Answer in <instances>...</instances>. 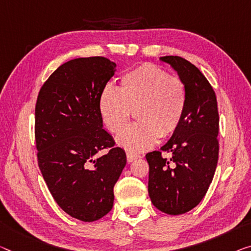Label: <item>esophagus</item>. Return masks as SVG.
Listing matches in <instances>:
<instances>
[{"mask_svg": "<svg viewBox=\"0 0 251 251\" xmlns=\"http://www.w3.org/2000/svg\"><path fill=\"white\" fill-rule=\"evenodd\" d=\"M140 157L141 156L139 155V153H134V152H130V151L126 152V160H128V163H132V161H134Z\"/></svg>", "mask_w": 251, "mask_h": 251, "instance_id": "34e87169", "label": "esophagus"}]
</instances>
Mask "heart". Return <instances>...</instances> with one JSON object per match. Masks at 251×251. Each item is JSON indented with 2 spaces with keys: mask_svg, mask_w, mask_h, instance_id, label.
I'll use <instances>...</instances> for the list:
<instances>
[{
  "mask_svg": "<svg viewBox=\"0 0 251 251\" xmlns=\"http://www.w3.org/2000/svg\"><path fill=\"white\" fill-rule=\"evenodd\" d=\"M186 102V87L182 80L146 63L126 72L119 88L112 85L103 88L99 111L105 128L118 133L128 122L131 109H136V118L140 121L123 130L117 141L129 151L140 152L178 129Z\"/></svg>",
  "mask_w": 251,
  "mask_h": 251,
  "instance_id": "1",
  "label": "heart"
}]
</instances>
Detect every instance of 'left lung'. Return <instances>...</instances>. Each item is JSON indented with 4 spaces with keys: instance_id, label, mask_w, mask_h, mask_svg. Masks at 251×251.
I'll return each mask as SVG.
<instances>
[{
    "instance_id": "8db88e82",
    "label": "left lung",
    "mask_w": 251,
    "mask_h": 251,
    "mask_svg": "<svg viewBox=\"0 0 251 251\" xmlns=\"http://www.w3.org/2000/svg\"><path fill=\"white\" fill-rule=\"evenodd\" d=\"M159 60L171 65L186 87V110L161 151L146 155L149 164L148 193L158 210L167 214L186 213L198 205L213 179L219 158V113L215 93L200 69L178 56Z\"/></svg>"
}]
</instances>
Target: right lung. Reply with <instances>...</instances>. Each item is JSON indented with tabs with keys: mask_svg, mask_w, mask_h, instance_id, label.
Returning a JSON list of instances; mask_svg holds the SVG:
<instances>
[{
	"mask_svg": "<svg viewBox=\"0 0 251 251\" xmlns=\"http://www.w3.org/2000/svg\"><path fill=\"white\" fill-rule=\"evenodd\" d=\"M117 65L105 57L76 58L50 75L36 104L38 165L49 192L71 217L93 222L113 206V187L126 164L103 129L99 98ZM110 148L101 157L97 153Z\"/></svg>",
	"mask_w": 251,
	"mask_h": 251,
	"instance_id": "1",
	"label": "right lung"
}]
</instances>
